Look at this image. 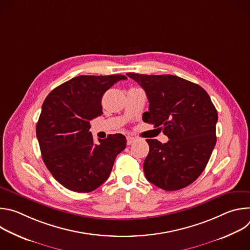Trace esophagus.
Segmentation results:
<instances>
[{
	"label": "esophagus",
	"instance_id": "obj_1",
	"mask_svg": "<svg viewBox=\"0 0 250 250\" xmlns=\"http://www.w3.org/2000/svg\"><path fill=\"white\" fill-rule=\"evenodd\" d=\"M134 140H135L134 137H132V136H126V144H127V146H130Z\"/></svg>",
	"mask_w": 250,
	"mask_h": 250
}]
</instances>
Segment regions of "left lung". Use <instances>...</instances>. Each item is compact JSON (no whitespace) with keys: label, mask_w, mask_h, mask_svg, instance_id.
Returning a JSON list of instances; mask_svg holds the SVG:
<instances>
[{"label":"left lung","mask_w":250,"mask_h":250,"mask_svg":"<svg viewBox=\"0 0 250 250\" xmlns=\"http://www.w3.org/2000/svg\"><path fill=\"white\" fill-rule=\"evenodd\" d=\"M126 75L146 93L149 110L142 120L169 138L166 144L146 139V179L165 191L187 187L202 174L216 146L215 105L201 86L178 76Z\"/></svg>","instance_id":"1"}]
</instances>
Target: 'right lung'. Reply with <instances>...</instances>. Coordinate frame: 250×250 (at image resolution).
I'll return each instance as SVG.
<instances>
[{
  "label": "right lung",
  "mask_w": 250,
  "mask_h": 250,
  "mask_svg": "<svg viewBox=\"0 0 250 250\" xmlns=\"http://www.w3.org/2000/svg\"><path fill=\"white\" fill-rule=\"evenodd\" d=\"M124 75L74 77L53 89L44 100L37 136L44 164L65 188L89 193L108 179L125 136L110 134L95 142L90 122L100 117L102 98Z\"/></svg>",
  "instance_id": "right-lung-1"
}]
</instances>
